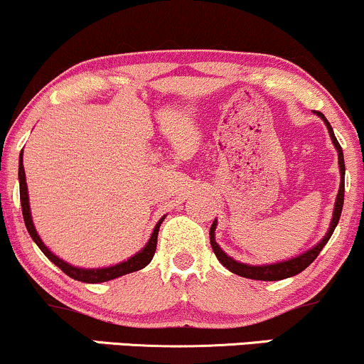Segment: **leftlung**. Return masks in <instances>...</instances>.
Returning a JSON list of instances; mask_svg holds the SVG:
<instances>
[{
  "mask_svg": "<svg viewBox=\"0 0 364 364\" xmlns=\"http://www.w3.org/2000/svg\"><path fill=\"white\" fill-rule=\"evenodd\" d=\"M315 114L318 116V118L323 119L325 127H327V129H328L330 140H332L333 147H336V150H337V156H339L341 186H339V193H337L336 203H333V214H332V219H330L327 235L321 237L318 243L313 246V248L308 250V252L298 255V257H294V258H289V260H282L277 263H267V265H248V263L237 262V260H235V258H231L223 248H220L219 245H217V241H215L217 219H215L214 224L210 225V232H208V235H210V246H212V250H214L217 260L223 263L225 269L231 270L232 274L241 275V277H246V279H253V281H282V279L292 277V275H298L299 272H303V270L306 269V267L310 265V263L315 260L316 257H318L321 248L327 245L330 236H332L333 231H336L337 224H339L341 214H342V205H344V176H346L344 154H342L341 144L337 141L336 135H333V129H332V127H330L327 118H325L320 111H315Z\"/></svg>",
  "mask_w": 364,
  "mask_h": 364,
  "instance_id": "8db88e82",
  "label": "left lung"
}]
</instances>
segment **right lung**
Returning <instances> with one entry per match:
<instances>
[{"instance_id":"obj_1","label":"right lung","mask_w":364,"mask_h":364,"mask_svg":"<svg viewBox=\"0 0 364 364\" xmlns=\"http://www.w3.org/2000/svg\"><path fill=\"white\" fill-rule=\"evenodd\" d=\"M18 181H20V202H22V214H23V220H25V228H27L28 235H31L34 243L39 246L41 252H43L46 257L51 260L54 265L60 267V269L65 272L68 277L75 279V281L80 282H87V284H99V282H106V281H112V279L121 277V275H127L132 272H136V270H141L144 267H147L150 262H152L154 253H156L157 248V235H159V228H161L162 220L166 219L161 217V220L156 224L154 228L152 235H150V240L147 241V245L136 252L133 257H129L128 260L116 263V265L111 267H99V269H82V267H75L72 263L65 262L63 258L54 255L48 246L44 245V241L41 240V236L37 235L34 220H32V214H31V203H28V191H27V181H25V169H23V152H20V159H18Z\"/></svg>"}]
</instances>
